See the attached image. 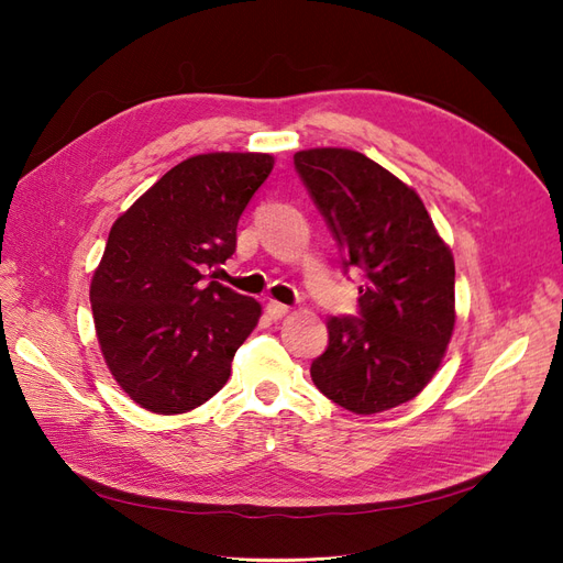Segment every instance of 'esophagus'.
Listing matches in <instances>:
<instances>
[{
  "instance_id": "obj_1",
  "label": "esophagus",
  "mask_w": 563,
  "mask_h": 563,
  "mask_svg": "<svg viewBox=\"0 0 563 563\" xmlns=\"http://www.w3.org/2000/svg\"><path fill=\"white\" fill-rule=\"evenodd\" d=\"M265 310H267V314H269L272 319H282V317H286V314H288V310H291V308H288V305H284V302L269 300Z\"/></svg>"
}]
</instances>
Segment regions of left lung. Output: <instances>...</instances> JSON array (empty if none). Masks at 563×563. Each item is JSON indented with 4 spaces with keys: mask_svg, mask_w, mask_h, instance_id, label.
I'll use <instances>...</instances> for the list:
<instances>
[{
    "mask_svg": "<svg viewBox=\"0 0 563 563\" xmlns=\"http://www.w3.org/2000/svg\"><path fill=\"white\" fill-rule=\"evenodd\" d=\"M296 168L345 253L362 267L360 319H329V347L310 376L356 416L411 401L455 329V263L411 185L347 147H312Z\"/></svg>",
    "mask_w": 563,
    "mask_h": 563,
    "instance_id": "1",
    "label": "left lung"
}]
</instances>
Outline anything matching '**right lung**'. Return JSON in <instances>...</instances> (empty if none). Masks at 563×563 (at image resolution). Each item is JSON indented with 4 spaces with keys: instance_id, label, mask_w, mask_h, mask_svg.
I'll return each instance as SVG.
<instances>
[{
    "instance_id": "obj_1",
    "label": "right lung",
    "mask_w": 563,
    "mask_h": 563,
    "mask_svg": "<svg viewBox=\"0 0 563 563\" xmlns=\"http://www.w3.org/2000/svg\"><path fill=\"white\" fill-rule=\"evenodd\" d=\"M267 152H209L176 164L114 220L91 277L106 366L145 411L178 416L230 378L261 302L207 282L236 249V223L269 176Z\"/></svg>"
}]
</instances>
